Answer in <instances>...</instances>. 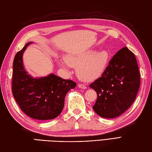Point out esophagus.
<instances>
[{
  "label": "esophagus",
  "mask_w": 152,
  "mask_h": 152,
  "mask_svg": "<svg viewBox=\"0 0 152 152\" xmlns=\"http://www.w3.org/2000/svg\"><path fill=\"white\" fill-rule=\"evenodd\" d=\"M78 87L80 88H82V89H86V86L83 84H79Z\"/></svg>",
  "instance_id": "1"
}]
</instances>
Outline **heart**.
I'll return each instance as SVG.
<instances>
[{"instance_id": "b5f03b06", "label": "heart", "mask_w": 152, "mask_h": 152, "mask_svg": "<svg viewBox=\"0 0 152 152\" xmlns=\"http://www.w3.org/2000/svg\"><path fill=\"white\" fill-rule=\"evenodd\" d=\"M109 58L108 50L95 51L94 50H88L68 53L65 57L58 60V63L62 68L70 66L77 67L76 73L79 78L86 82H90L102 75Z\"/></svg>"}]
</instances>
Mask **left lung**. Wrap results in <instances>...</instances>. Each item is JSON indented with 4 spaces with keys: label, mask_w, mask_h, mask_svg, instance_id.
<instances>
[{
    "label": "left lung",
    "mask_w": 152,
    "mask_h": 152,
    "mask_svg": "<svg viewBox=\"0 0 152 152\" xmlns=\"http://www.w3.org/2000/svg\"><path fill=\"white\" fill-rule=\"evenodd\" d=\"M140 86V73L134 54L128 48L117 51L102 76L90 85L97 92L93 109L100 117L112 119L134 102Z\"/></svg>",
    "instance_id": "1"
}]
</instances>
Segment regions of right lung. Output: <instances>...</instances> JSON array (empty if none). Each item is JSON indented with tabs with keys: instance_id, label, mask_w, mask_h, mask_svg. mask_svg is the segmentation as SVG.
<instances>
[{
	"instance_id": "add662e5",
	"label": "right lung",
	"mask_w": 152,
	"mask_h": 152,
	"mask_svg": "<svg viewBox=\"0 0 152 152\" xmlns=\"http://www.w3.org/2000/svg\"><path fill=\"white\" fill-rule=\"evenodd\" d=\"M32 42H28L16 54L13 65L12 92L21 110L32 119H53L61 113L66 95L76 83L51 73L35 78L29 75L23 66L24 51Z\"/></svg>"
}]
</instances>
